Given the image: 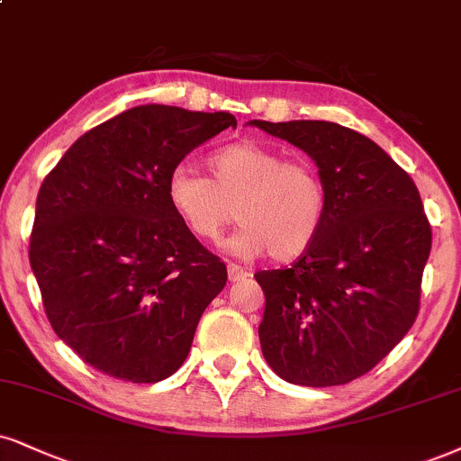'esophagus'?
Segmentation results:
<instances>
[{
    "label": "esophagus",
    "instance_id": "1",
    "mask_svg": "<svg viewBox=\"0 0 461 461\" xmlns=\"http://www.w3.org/2000/svg\"><path fill=\"white\" fill-rule=\"evenodd\" d=\"M249 274L246 269H243V267H240V265H229V280L230 282H240V280H243V277H248Z\"/></svg>",
    "mask_w": 461,
    "mask_h": 461
}]
</instances>
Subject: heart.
<instances>
[{
    "instance_id": "1",
    "label": "heart",
    "mask_w": 461,
    "mask_h": 461,
    "mask_svg": "<svg viewBox=\"0 0 461 461\" xmlns=\"http://www.w3.org/2000/svg\"><path fill=\"white\" fill-rule=\"evenodd\" d=\"M209 177L187 164L168 173L167 201L196 240L215 243L235 220L241 229L226 248L237 257L269 252L277 263L303 257L327 220L329 190L314 162L240 140L207 158Z\"/></svg>"
}]
</instances>
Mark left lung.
Masks as SVG:
<instances>
[{
  "mask_svg": "<svg viewBox=\"0 0 461 461\" xmlns=\"http://www.w3.org/2000/svg\"><path fill=\"white\" fill-rule=\"evenodd\" d=\"M249 126L308 153L329 190L314 246L288 269L254 276L265 293V361L286 383L346 384L383 361L419 314L431 249L421 196L389 153L339 123Z\"/></svg>",
  "mask_w": 461,
  "mask_h": 461,
  "instance_id": "obj_1",
  "label": "left lung"
}]
</instances>
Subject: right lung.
<instances>
[{
	"instance_id": "add662e5",
	"label": "right lung",
	"mask_w": 461,
	"mask_h": 461,
	"mask_svg": "<svg viewBox=\"0 0 461 461\" xmlns=\"http://www.w3.org/2000/svg\"><path fill=\"white\" fill-rule=\"evenodd\" d=\"M230 113L143 104L100 123L42 181L30 241L49 322L89 366L130 383L181 367L226 265L167 201L173 167Z\"/></svg>"
}]
</instances>
